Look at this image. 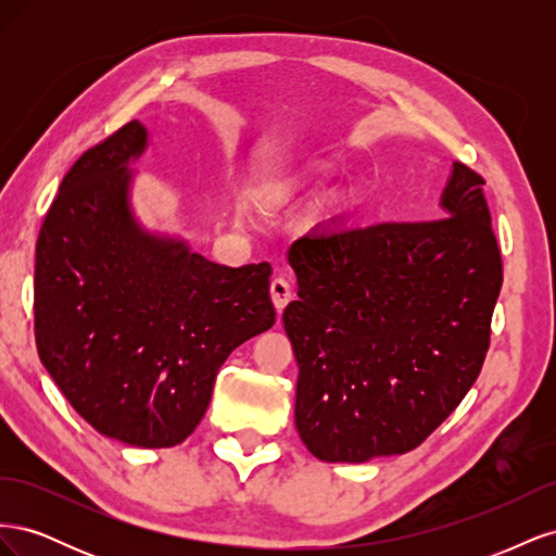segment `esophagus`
I'll use <instances>...</instances> for the list:
<instances>
[{
	"label": "esophagus",
	"instance_id": "esophagus-1",
	"mask_svg": "<svg viewBox=\"0 0 556 556\" xmlns=\"http://www.w3.org/2000/svg\"><path fill=\"white\" fill-rule=\"evenodd\" d=\"M268 292H271V301H274V306H276V311L278 313H282V308L290 304L292 301V285H290V280L285 278V276H276L274 280H271V288H268Z\"/></svg>",
	"mask_w": 556,
	"mask_h": 556
}]
</instances>
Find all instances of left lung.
<instances>
[{
    "label": "left lung",
    "instance_id": "obj_1",
    "mask_svg": "<svg viewBox=\"0 0 556 556\" xmlns=\"http://www.w3.org/2000/svg\"><path fill=\"white\" fill-rule=\"evenodd\" d=\"M482 176L454 162L427 223L313 229L288 260L299 366L294 419L323 462L359 464L425 443L490 350L503 282Z\"/></svg>",
    "mask_w": 556,
    "mask_h": 556
}]
</instances>
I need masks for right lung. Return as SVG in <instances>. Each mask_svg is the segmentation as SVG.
<instances>
[{
    "mask_svg": "<svg viewBox=\"0 0 556 556\" xmlns=\"http://www.w3.org/2000/svg\"><path fill=\"white\" fill-rule=\"evenodd\" d=\"M143 148L146 129L131 121L66 172L37 239L35 336L90 427L174 447L204 417L231 350L274 327L271 266L229 268L141 231L127 162Z\"/></svg>",
    "mask_w": 556,
    "mask_h": 556,
    "instance_id": "1",
    "label": "right lung"
}]
</instances>
